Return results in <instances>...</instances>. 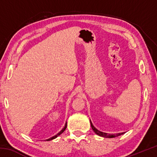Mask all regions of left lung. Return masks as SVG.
Returning a JSON list of instances; mask_svg holds the SVG:
<instances>
[{"label":"left lung","instance_id":"8db88e82","mask_svg":"<svg viewBox=\"0 0 157 157\" xmlns=\"http://www.w3.org/2000/svg\"><path fill=\"white\" fill-rule=\"evenodd\" d=\"M90 123H91V128H92L93 130H94V132L95 133V134L98 135V136L104 137V138H109V139H111V138H115V137H117L118 136H121V135L123 134H124V133H125V132H121V133H117V134H108V133L102 132L101 131H99V130L95 128V127L94 126V124H93V123H91V120H90Z\"/></svg>","mask_w":157,"mask_h":157}]
</instances>
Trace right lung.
<instances>
[{"mask_svg": "<svg viewBox=\"0 0 157 157\" xmlns=\"http://www.w3.org/2000/svg\"><path fill=\"white\" fill-rule=\"evenodd\" d=\"M66 127H67V123H66V124H65L64 127H63V128L62 130H61V131H60L59 132H58L56 135H55V136H52V137H50V138H49V139H46L45 140H46V141H48V140H53V139H56L57 137L59 136L60 134H62V133L65 131V129H66Z\"/></svg>", "mask_w": 157, "mask_h": 157, "instance_id": "right-lung-1", "label": "right lung"}]
</instances>
